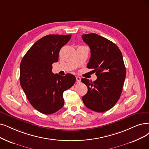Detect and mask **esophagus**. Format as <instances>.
I'll list each match as a JSON object with an SVG mask.
<instances>
[{
    "label": "esophagus",
    "instance_id": "1",
    "mask_svg": "<svg viewBox=\"0 0 149 149\" xmlns=\"http://www.w3.org/2000/svg\"><path fill=\"white\" fill-rule=\"evenodd\" d=\"M76 81L78 82H81V78H80L79 76H76Z\"/></svg>",
    "mask_w": 149,
    "mask_h": 149
}]
</instances>
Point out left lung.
<instances>
[{
    "instance_id": "8db88e82",
    "label": "left lung",
    "mask_w": 149,
    "mask_h": 149,
    "mask_svg": "<svg viewBox=\"0 0 149 149\" xmlns=\"http://www.w3.org/2000/svg\"><path fill=\"white\" fill-rule=\"evenodd\" d=\"M82 38L91 49L87 67L93 69L97 77L93 82L81 79L88 88L82 101L88 109L104 112L116 104L122 93L126 76L123 56L116 44L96 33L82 35Z\"/></svg>"
}]
</instances>
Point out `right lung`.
Wrapping results in <instances>:
<instances>
[{"mask_svg": "<svg viewBox=\"0 0 149 149\" xmlns=\"http://www.w3.org/2000/svg\"><path fill=\"white\" fill-rule=\"evenodd\" d=\"M71 35H48L35 42L20 64V84L33 108L45 114H53L63 104V93L72 87L75 76H62L52 72L53 63L58 61L62 47Z\"/></svg>", "mask_w": 149, "mask_h": 149, "instance_id": "add662e5", "label": "right lung"}]
</instances>
